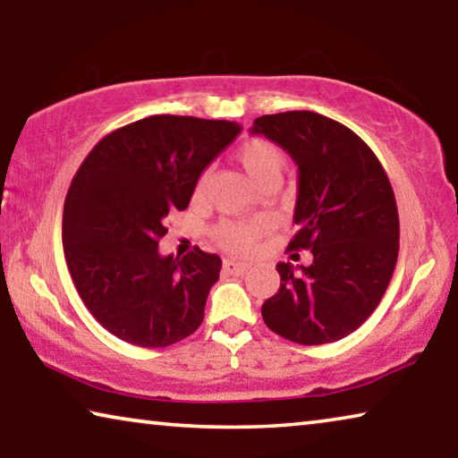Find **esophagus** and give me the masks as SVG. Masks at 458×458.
<instances>
[{"mask_svg":"<svg viewBox=\"0 0 458 458\" xmlns=\"http://www.w3.org/2000/svg\"><path fill=\"white\" fill-rule=\"evenodd\" d=\"M248 268H250V265H246V262H238V260H230V259L224 260V265H222V270L226 275H244Z\"/></svg>","mask_w":458,"mask_h":458,"instance_id":"esophagus-1","label":"esophagus"}]
</instances>
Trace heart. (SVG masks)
<instances>
[{"label":"heart","instance_id":"1","mask_svg":"<svg viewBox=\"0 0 458 458\" xmlns=\"http://www.w3.org/2000/svg\"><path fill=\"white\" fill-rule=\"evenodd\" d=\"M236 159L259 188H265L268 183H281V177L286 167V155L281 147L268 141V139H248V141L238 147ZM206 183L208 172L199 174L193 193L201 196L206 190ZM262 230H265V224L260 220H226L214 228L212 236L224 250L246 254L257 244Z\"/></svg>","mask_w":458,"mask_h":458}]
</instances>
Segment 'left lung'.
Instances as JSON below:
<instances>
[{
  "label": "left lung",
  "instance_id": "8db88e82",
  "mask_svg": "<svg viewBox=\"0 0 458 458\" xmlns=\"http://www.w3.org/2000/svg\"><path fill=\"white\" fill-rule=\"evenodd\" d=\"M252 133L281 145L299 165L297 232L286 250L313 254L299 270L278 262L281 286L262 305V319L301 345L344 339L376 311L396 268L392 183L361 137L319 113L262 114Z\"/></svg>",
  "mask_w": 458,
  "mask_h": 458
}]
</instances>
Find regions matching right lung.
I'll use <instances>...</instances> for the list:
<instances>
[{"instance_id":"right-lung-1","label":"right lung","mask_w":458,"mask_h":458,"mask_svg":"<svg viewBox=\"0 0 458 458\" xmlns=\"http://www.w3.org/2000/svg\"><path fill=\"white\" fill-rule=\"evenodd\" d=\"M238 133L230 121L153 114L100 139L72 177L66 265L84 307L114 337L167 347L204 321L220 257L198 246L161 257L157 246L167 214L188 208L199 174Z\"/></svg>"}]
</instances>
